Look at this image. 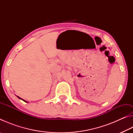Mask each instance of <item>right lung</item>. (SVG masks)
<instances>
[{"label":"right lung","mask_w":133,"mask_h":133,"mask_svg":"<svg viewBox=\"0 0 133 133\" xmlns=\"http://www.w3.org/2000/svg\"><path fill=\"white\" fill-rule=\"evenodd\" d=\"M17 97H18V98H20V99H21V100H23V101H24V102H26L25 100H23V99H22V98H21V97H18V96H17Z\"/></svg>","instance_id":"1"}]
</instances>
